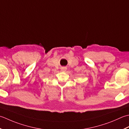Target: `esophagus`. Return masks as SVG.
<instances>
[{
    "label": "esophagus",
    "instance_id": "1",
    "mask_svg": "<svg viewBox=\"0 0 129 129\" xmlns=\"http://www.w3.org/2000/svg\"><path fill=\"white\" fill-rule=\"evenodd\" d=\"M66 70H67V67H63L61 68V71L62 72H65Z\"/></svg>",
    "mask_w": 129,
    "mask_h": 129
}]
</instances>
